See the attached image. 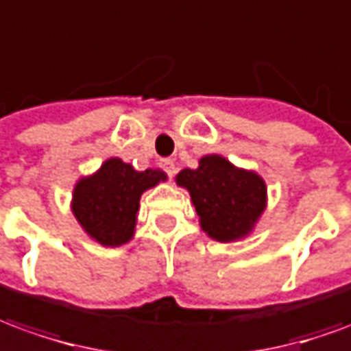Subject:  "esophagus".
I'll list each match as a JSON object with an SVG mask.
<instances>
[{
    "label": "esophagus",
    "mask_w": 351,
    "mask_h": 351,
    "mask_svg": "<svg viewBox=\"0 0 351 351\" xmlns=\"http://www.w3.org/2000/svg\"><path fill=\"white\" fill-rule=\"evenodd\" d=\"M159 167L163 169L169 176H175L176 173V163L175 159H161V163H159Z\"/></svg>",
    "instance_id": "esophagus-1"
}]
</instances>
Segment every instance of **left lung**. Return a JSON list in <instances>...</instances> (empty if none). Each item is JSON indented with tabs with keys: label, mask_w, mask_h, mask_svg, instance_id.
I'll list each match as a JSON object with an SVG mask.
<instances>
[{
	"label": "left lung",
	"mask_w": 351,
	"mask_h": 351,
	"mask_svg": "<svg viewBox=\"0 0 351 351\" xmlns=\"http://www.w3.org/2000/svg\"><path fill=\"white\" fill-rule=\"evenodd\" d=\"M175 180L190 193L201 230L220 243L251 235L268 205L264 178L218 154L203 156L197 169H182Z\"/></svg>",
	"instance_id": "1"
}]
</instances>
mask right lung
<instances>
[{"label":"right lung","instance_id":"right-lung-1","mask_svg":"<svg viewBox=\"0 0 351 351\" xmlns=\"http://www.w3.org/2000/svg\"><path fill=\"white\" fill-rule=\"evenodd\" d=\"M165 180L161 169L136 171L131 163L110 158L75 182L70 209L93 241L119 247L134 237L142 193Z\"/></svg>","mask_w":351,"mask_h":351}]
</instances>
